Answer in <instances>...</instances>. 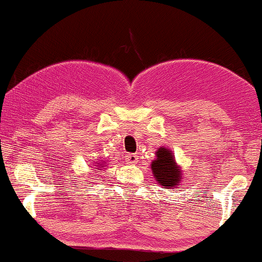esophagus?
Instances as JSON below:
<instances>
[{
    "label": "esophagus",
    "instance_id": "34e87169",
    "mask_svg": "<svg viewBox=\"0 0 262 262\" xmlns=\"http://www.w3.org/2000/svg\"><path fill=\"white\" fill-rule=\"evenodd\" d=\"M124 158H125V161H127V164L129 165H134L138 162V155L135 154H127Z\"/></svg>",
    "mask_w": 262,
    "mask_h": 262
}]
</instances>
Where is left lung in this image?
Returning a JSON list of instances; mask_svg holds the SVG:
<instances>
[{"instance_id":"obj_1","label":"left lung","mask_w":262,"mask_h":262,"mask_svg":"<svg viewBox=\"0 0 262 262\" xmlns=\"http://www.w3.org/2000/svg\"><path fill=\"white\" fill-rule=\"evenodd\" d=\"M156 160L151 162V170L154 177L164 188H175L181 180V171L173 160L172 152L169 149L160 148L156 151Z\"/></svg>"}]
</instances>
